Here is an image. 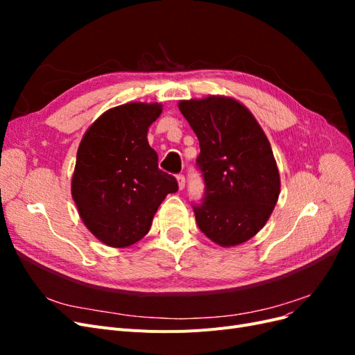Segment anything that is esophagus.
I'll return each mask as SVG.
<instances>
[{"instance_id": "esophagus-1", "label": "esophagus", "mask_w": 355, "mask_h": 355, "mask_svg": "<svg viewBox=\"0 0 355 355\" xmlns=\"http://www.w3.org/2000/svg\"><path fill=\"white\" fill-rule=\"evenodd\" d=\"M176 180H178V187H179V189H180V191L184 189V188H185V178L182 176V175H178V176H176Z\"/></svg>"}]
</instances>
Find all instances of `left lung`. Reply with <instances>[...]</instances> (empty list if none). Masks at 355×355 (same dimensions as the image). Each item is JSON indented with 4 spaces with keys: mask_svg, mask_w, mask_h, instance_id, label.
I'll use <instances>...</instances> for the list:
<instances>
[{
    "mask_svg": "<svg viewBox=\"0 0 355 355\" xmlns=\"http://www.w3.org/2000/svg\"><path fill=\"white\" fill-rule=\"evenodd\" d=\"M200 141L197 164L206 197L194 207L201 232L235 247L259 232L280 196V173L270 141L253 114L231 96L179 101Z\"/></svg>",
    "mask_w": 355,
    "mask_h": 355,
    "instance_id": "left-lung-1",
    "label": "left lung"
}]
</instances>
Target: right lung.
I'll list each match as a JSON object with an SVG mask.
<instances>
[{
	"label": "right lung",
	"mask_w": 355,
	"mask_h": 355,
	"mask_svg": "<svg viewBox=\"0 0 355 355\" xmlns=\"http://www.w3.org/2000/svg\"><path fill=\"white\" fill-rule=\"evenodd\" d=\"M163 105L130 102L105 111L84 133L71 180L83 223L101 243L123 249L148 234L178 182L158 168L148 130Z\"/></svg>",
	"instance_id": "add662e5"
}]
</instances>
